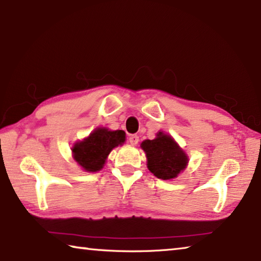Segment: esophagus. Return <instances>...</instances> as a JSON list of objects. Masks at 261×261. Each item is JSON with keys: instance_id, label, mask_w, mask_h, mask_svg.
<instances>
[{"instance_id": "obj_1", "label": "esophagus", "mask_w": 261, "mask_h": 261, "mask_svg": "<svg viewBox=\"0 0 261 261\" xmlns=\"http://www.w3.org/2000/svg\"><path fill=\"white\" fill-rule=\"evenodd\" d=\"M129 141H130L131 145H137V144H138V141H139V137L137 135H131L129 137Z\"/></svg>"}]
</instances>
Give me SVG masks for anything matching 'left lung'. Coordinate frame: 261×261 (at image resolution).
Masks as SVG:
<instances>
[{"label":"left lung","mask_w":261,"mask_h":261,"mask_svg":"<svg viewBox=\"0 0 261 261\" xmlns=\"http://www.w3.org/2000/svg\"><path fill=\"white\" fill-rule=\"evenodd\" d=\"M140 146L146 153L148 170L158 178L173 179L187 168L188 155L169 135L162 131L158 132L155 139L144 140Z\"/></svg>","instance_id":"left-lung-1"}]
</instances>
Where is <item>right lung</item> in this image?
<instances>
[{
    "label": "right lung",
    "instance_id": "1",
    "mask_svg": "<svg viewBox=\"0 0 261 261\" xmlns=\"http://www.w3.org/2000/svg\"><path fill=\"white\" fill-rule=\"evenodd\" d=\"M125 141L123 130L112 131L98 127L87 138L73 145L72 155L76 162L86 171H99L106 163L112 149Z\"/></svg>",
    "mask_w": 261,
    "mask_h": 261
}]
</instances>
